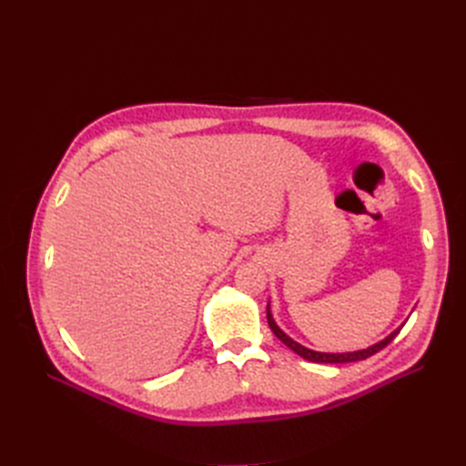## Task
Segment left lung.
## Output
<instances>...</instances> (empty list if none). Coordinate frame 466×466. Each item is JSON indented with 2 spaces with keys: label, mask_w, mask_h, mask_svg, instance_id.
Masks as SVG:
<instances>
[{
  "label": "left lung",
  "mask_w": 466,
  "mask_h": 466,
  "mask_svg": "<svg viewBox=\"0 0 466 466\" xmlns=\"http://www.w3.org/2000/svg\"><path fill=\"white\" fill-rule=\"evenodd\" d=\"M266 319H268V324H270V329H272V332L279 338L281 342H284L289 350H293L295 354L298 356H301L303 360H307V361H313V363H350V361H361V360H368L370 356H373V354H377L379 350H383L385 346H389L390 342H392V338L397 336L399 332H400V329H397L394 332H390L385 340H380V342H377V344H373V346H370L368 350H360V351H346V354H322V351H313V350H309V348H305V346H301V344H298L295 340H291V338L286 334V332H281L279 330V327L278 324L274 322V319H272V313H270V307H266Z\"/></svg>",
  "instance_id": "left-lung-1"
}]
</instances>
